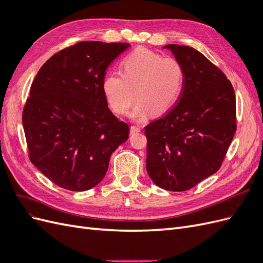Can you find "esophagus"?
I'll return each instance as SVG.
<instances>
[{"label":"esophagus","instance_id":"34e87169","mask_svg":"<svg viewBox=\"0 0 263 263\" xmlns=\"http://www.w3.org/2000/svg\"><path fill=\"white\" fill-rule=\"evenodd\" d=\"M139 132H140V127H138V126H130V128H129L130 135L137 134V133H139Z\"/></svg>","mask_w":263,"mask_h":263}]
</instances>
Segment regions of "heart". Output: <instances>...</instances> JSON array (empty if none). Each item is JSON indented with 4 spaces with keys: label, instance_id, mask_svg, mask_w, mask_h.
<instances>
[{
    "label": "heart",
    "instance_id": "obj_1",
    "mask_svg": "<svg viewBox=\"0 0 263 263\" xmlns=\"http://www.w3.org/2000/svg\"><path fill=\"white\" fill-rule=\"evenodd\" d=\"M184 81V69L174 57L137 48L121 61V73L108 72L103 94L116 114H125L138 99L129 118L140 122L153 110L161 114L177 102Z\"/></svg>",
    "mask_w": 263,
    "mask_h": 263
}]
</instances>
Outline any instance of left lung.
<instances>
[{
    "label": "left lung",
    "mask_w": 263,
    "mask_h": 263,
    "mask_svg": "<svg viewBox=\"0 0 263 263\" xmlns=\"http://www.w3.org/2000/svg\"><path fill=\"white\" fill-rule=\"evenodd\" d=\"M184 69L176 104L145 128L146 168L159 187L182 192L220 168L236 133L234 87L192 47L166 45Z\"/></svg>",
    "instance_id": "left-lung-1"
}]
</instances>
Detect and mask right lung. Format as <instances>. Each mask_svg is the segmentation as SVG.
<instances>
[{"instance_id": "1", "label": "right lung", "mask_w": 263, "mask_h": 263, "mask_svg": "<svg viewBox=\"0 0 263 263\" xmlns=\"http://www.w3.org/2000/svg\"><path fill=\"white\" fill-rule=\"evenodd\" d=\"M127 43L82 42L39 69L23 112L30 161L54 184L86 191L105 177L129 127L107 106L102 82Z\"/></svg>"}]
</instances>
